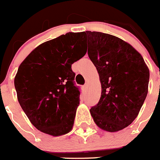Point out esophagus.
<instances>
[{
  "label": "esophagus",
  "mask_w": 160,
  "mask_h": 160,
  "mask_svg": "<svg viewBox=\"0 0 160 160\" xmlns=\"http://www.w3.org/2000/svg\"><path fill=\"white\" fill-rule=\"evenodd\" d=\"M87 86H88V85H87V83H86V84L84 85V88H85V89H87Z\"/></svg>",
  "instance_id": "1"
}]
</instances>
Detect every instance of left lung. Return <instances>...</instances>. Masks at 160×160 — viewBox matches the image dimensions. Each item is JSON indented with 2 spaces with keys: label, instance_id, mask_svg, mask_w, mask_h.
<instances>
[{
  "label": "left lung",
  "instance_id": "8db88e82",
  "mask_svg": "<svg viewBox=\"0 0 160 160\" xmlns=\"http://www.w3.org/2000/svg\"><path fill=\"white\" fill-rule=\"evenodd\" d=\"M84 34L102 86L99 102L90 108V114L101 129L118 131L140 111L148 94L149 69L142 55L122 39L94 31Z\"/></svg>",
  "mask_w": 160,
  "mask_h": 160
}]
</instances>
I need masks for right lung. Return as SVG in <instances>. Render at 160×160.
<instances>
[{
  "label": "right lung",
  "instance_id": "1",
  "mask_svg": "<svg viewBox=\"0 0 160 160\" xmlns=\"http://www.w3.org/2000/svg\"><path fill=\"white\" fill-rule=\"evenodd\" d=\"M83 32L66 35L35 48L20 65L14 86L18 99L31 123L53 136L73 128L80 91L71 65L84 56Z\"/></svg>",
  "mask_w": 160,
  "mask_h": 160
}]
</instances>
